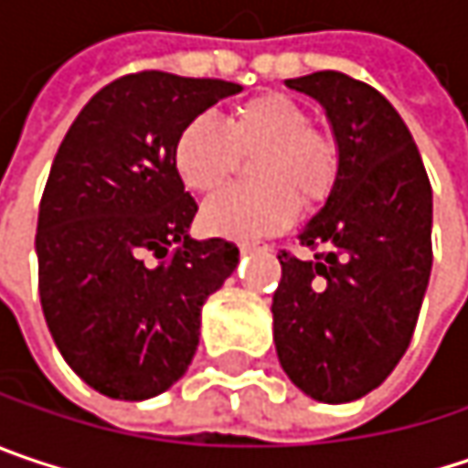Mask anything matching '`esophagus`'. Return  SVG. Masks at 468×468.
Wrapping results in <instances>:
<instances>
[{
  "label": "esophagus",
  "instance_id": "esophagus-1",
  "mask_svg": "<svg viewBox=\"0 0 468 468\" xmlns=\"http://www.w3.org/2000/svg\"><path fill=\"white\" fill-rule=\"evenodd\" d=\"M239 250L242 252H261V250H269L266 245H261V242H242L239 245Z\"/></svg>",
  "mask_w": 468,
  "mask_h": 468
}]
</instances>
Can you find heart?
<instances>
[{"label": "heart", "instance_id": "1", "mask_svg": "<svg viewBox=\"0 0 468 468\" xmlns=\"http://www.w3.org/2000/svg\"><path fill=\"white\" fill-rule=\"evenodd\" d=\"M309 112L282 92H263L234 106L226 122L191 119L176 141V170L191 191L216 194L252 156L258 184L229 188L205 207V229L218 237L258 239L298 216L301 199L319 205L338 176L333 138L309 127Z\"/></svg>", "mask_w": 468, "mask_h": 468}]
</instances>
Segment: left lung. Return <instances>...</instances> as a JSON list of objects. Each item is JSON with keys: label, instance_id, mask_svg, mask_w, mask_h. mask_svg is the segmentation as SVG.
Instances as JSON below:
<instances>
[{"label": "left lung", "instance_id": "1", "mask_svg": "<svg viewBox=\"0 0 468 468\" xmlns=\"http://www.w3.org/2000/svg\"><path fill=\"white\" fill-rule=\"evenodd\" d=\"M324 109L338 176L298 242L280 252L274 344L287 378L341 405L384 384L410 346L431 274V184L384 95L341 71L287 80Z\"/></svg>", "mask_w": 468, "mask_h": 468}]
</instances>
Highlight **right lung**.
<instances>
[{"label":"right lung","mask_w":468,"mask_h":468,"mask_svg":"<svg viewBox=\"0 0 468 468\" xmlns=\"http://www.w3.org/2000/svg\"><path fill=\"white\" fill-rule=\"evenodd\" d=\"M242 87L165 71L98 90L55 154L39 205V298L84 384L141 402L184 378L202 306L237 245L188 234L197 202L176 170L186 124Z\"/></svg>","instance_id":"obj_1"}]
</instances>
